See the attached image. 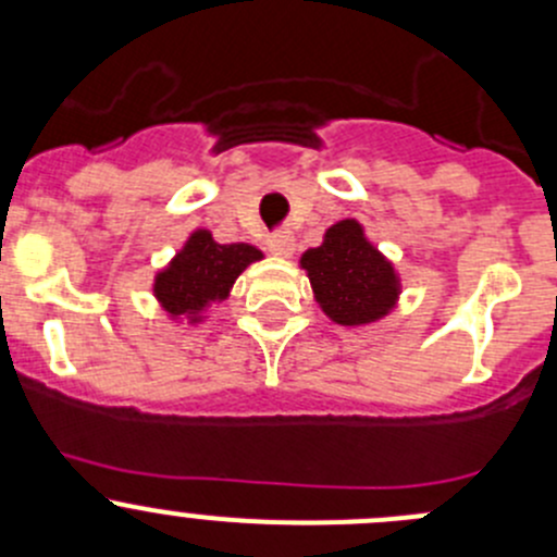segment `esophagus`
Returning a JSON list of instances; mask_svg holds the SVG:
<instances>
[{"mask_svg":"<svg viewBox=\"0 0 557 557\" xmlns=\"http://www.w3.org/2000/svg\"><path fill=\"white\" fill-rule=\"evenodd\" d=\"M267 247H269V252H272V256L288 258L290 252H294L296 239H294V234H290V232H274L272 237L267 239Z\"/></svg>","mask_w":557,"mask_h":557,"instance_id":"34e87169","label":"esophagus"}]
</instances>
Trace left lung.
Returning a JSON list of instances; mask_svg holds the SVG:
<instances>
[{
  "label": "left lung",
  "instance_id": "1",
  "mask_svg": "<svg viewBox=\"0 0 557 557\" xmlns=\"http://www.w3.org/2000/svg\"><path fill=\"white\" fill-rule=\"evenodd\" d=\"M301 267L310 274L314 299L334 323H372L396 305V272L367 243L361 223H334L323 245L301 256Z\"/></svg>",
  "mask_w": 557,
  "mask_h": 557
}]
</instances>
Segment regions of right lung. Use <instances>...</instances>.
Listing matches in <instances>:
<instances>
[{
    "label": "right lung",
    "mask_w": 557,
    "mask_h": 557,
    "mask_svg": "<svg viewBox=\"0 0 557 557\" xmlns=\"http://www.w3.org/2000/svg\"><path fill=\"white\" fill-rule=\"evenodd\" d=\"M258 258H261V250L252 245H218L210 232L190 234L183 250L156 277V299L172 318L177 314L196 318L212 301L226 299L234 280L245 272L247 263Z\"/></svg>",
    "instance_id": "1"
}]
</instances>
